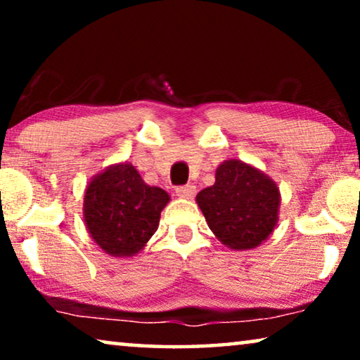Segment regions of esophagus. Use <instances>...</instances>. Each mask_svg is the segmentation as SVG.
I'll use <instances>...</instances> for the list:
<instances>
[{"label": "esophagus", "mask_w": 360, "mask_h": 360, "mask_svg": "<svg viewBox=\"0 0 360 360\" xmlns=\"http://www.w3.org/2000/svg\"><path fill=\"white\" fill-rule=\"evenodd\" d=\"M176 196H180V198L184 200H191L196 193V186L195 185H184V186H179V188L175 190Z\"/></svg>", "instance_id": "34e87169"}]
</instances>
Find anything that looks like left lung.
Segmentation results:
<instances>
[{"mask_svg": "<svg viewBox=\"0 0 360 360\" xmlns=\"http://www.w3.org/2000/svg\"><path fill=\"white\" fill-rule=\"evenodd\" d=\"M280 190L257 167L229 159L216 169L214 185L196 195L216 239L233 250L259 248L278 223Z\"/></svg>", "mask_w": 360, "mask_h": 360, "instance_id": "1", "label": "left lung"}]
</instances>
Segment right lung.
<instances>
[{"label": "right lung", "instance_id": "add662e5", "mask_svg": "<svg viewBox=\"0 0 360 360\" xmlns=\"http://www.w3.org/2000/svg\"><path fill=\"white\" fill-rule=\"evenodd\" d=\"M169 201L165 190L147 185L134 165L120 162L88 181L83 218L103 252L134 257L159 228L160 213Z\"/></svg>", "mask_w": 360, "mask_h": 360}]
</instances>
